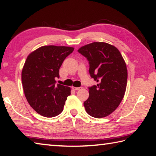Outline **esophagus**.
Wrapping results in <instances>:
<instances>
[{
  "label": "esophagus",
  "mask_w": 156,
  "mask_h": 156,
  "mask_svg": "<svg viewBox=\"0 0 156 156\" xmlns=\"http://www.w3.org/2000/svg\"><path fill=\"white\" fill-rule=\"evenodd\" d=\"M72 89L74 90H81L82 87H74V86H73Z\"/></svg>",
  "instance_id": "obj_1"
}]
</instances>
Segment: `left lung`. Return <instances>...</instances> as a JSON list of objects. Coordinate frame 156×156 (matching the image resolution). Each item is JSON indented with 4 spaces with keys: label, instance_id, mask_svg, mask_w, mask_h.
<instances>
[{
    "label": "left lung",
    "instance_id": "1",
    "mask_svg": "<svg viewBox=\"0 0 156 156\" xmlns=\"http://www.w3.org/2000/svg\"><path fill=\"white\" fill-rule=\"evenodd\" d=\"M89 61V73L96 86L89 87V98L83 102L86 112L96 118L112 113L124 98L128 70L121 53L104 42H94L78 49Z\"/></svg>",
    "mask_w": 156,
    "mask_h": 156
}]
</instances>
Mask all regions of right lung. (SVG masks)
Returning <instances> with one entry per match:
<instances>
[{
	"label": "right lung",
	"mask_w": 156,
	"mask_h": 156,
	"mask_svg": "<svg viewBox=\"0 0 156 156\" xmlns=\"http://www.w3.org/2000/svg\"><path fill=\"white\" fill-rule=\"evenodd\" d=\"M74 50L66 46H42L28 55L22 71V86L31 107L47 117L60 114L70 94V87L56 85L59 69Z\"/></svg>",
	"instance_id": "obj_1"
}]
</instances>
